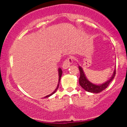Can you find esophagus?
Listing matches in <instances>:
<instances>
[{
	"label": "esophagus",
	"instance_id": "esophagus-1",
	"mask_svg": "<svg viewBox=\"0 0 127 127\" xmlns=\"http://www.w3.org/2000/svg\"><path fill=\"white\" fill-rule=\"evenodd\" d=\"M73 62V59L72 57H68L67 59H66L64 61L63 64V68H67L68 67L70 66V65L72 64Z\"/></svg>",
	"mask_w": 127,
	"mask_h": 127
}]
</instances>
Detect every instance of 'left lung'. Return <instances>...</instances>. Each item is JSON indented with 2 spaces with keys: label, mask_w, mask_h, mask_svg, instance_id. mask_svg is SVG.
<instances>
[{
  "label": "left lung",
  "mask_w": 127,
  "mask_h": 127,
  "mask_svg": "<svg viewBox=\"0 0 127 127\" xmlns=\"http://www.w3.org/2000/svg\"><path fill=\"white\" fill-rule=\"evenodd\" d=\"M79 70L80 72V77L79 78V84L81 87H82L85 91L90 92V93H98L103 91L104 90L108 87L110 83L113 80V79L115 78V75H116V70H115L114 72H113V75H112L111 78L108 80L107 82H106L104 84H102L100 85H96L94 84H92L88 81L87 78H86L85 74H84L83 70L81 67L79 66Z\"/></svg>",
  "instance_id": "1"
}]
</instances>
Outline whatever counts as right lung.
I'll return each instance as SVG.
<instances>
[{"instance_id": "add662e5", "label": "right lung", "mask_w": 127, "mask_h": 127, "mask_svg": "<svg viewBox=\"0 0 127 127\" xmlns=\"http://www.w3.org/2000/svg\"><path fill=\"white\" fill-rule=\"evenodd\" d=\"M62 73H63V72H62V69H61V68H59V84H58V85H57V88L55 89V91H54L53 93H52V94H49V95H48L46 96V97H45L44 98H46V97H49V96L52 95V94H54V93H55V92H56V91H57V89H58V88H59V83H60V79H61V77H62Z\"/></svg>"}]
</instances>
